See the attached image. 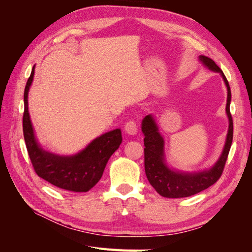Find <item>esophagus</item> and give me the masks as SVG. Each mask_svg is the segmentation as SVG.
Returning <instances> with one entry per match:
<instances>
[{
    "label": "esophagus",
    "instance_id": "34e87169",
    "mask_svg": "<svg viewBox=\"0 0 252 252\" xmlns=\"http://www.w3.org/2000/svg\"><path fill=\"white\" fill-rule=\"evenodd\" d=\"M125 131L130 134V135H134L138 132V126H136V123L133 121H129L125 125Z\"/></svg>",
    "mask_w": 252,
    "mask_h": 252
}]
</instances>
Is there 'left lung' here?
<instances>
[{
	"label": "left lung",
	"instance_id": "obj_1",
	"mask_svg": "<svg viewBox=\"0 0 252 252\" xmlns=\"http://www.w3.org/2000/svg\"><path fill=\"white\" fill-rule=\"evenodd\" d=\"M199 61L207 69L219 73L227 88L226 114L228 118V131L222 154L218 161L209 168L197 171H183L171 167L167 162L165 154V140L159 132L158 125L154 114H148L142 121V131L145 135V172L150 185L156 191L165 197H186L207 189L220 179L223 172L226 159L229 154L233 136V124L230 114L231 91L228 81L220 67L205 56H200Z\"/></svg>",
	"mask_w": 252,
	"mask_h": 252
}]
</instances>
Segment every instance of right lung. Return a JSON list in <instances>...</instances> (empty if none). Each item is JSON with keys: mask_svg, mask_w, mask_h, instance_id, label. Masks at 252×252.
I'll return each mask as SVG.
<instances>
[{"mask_svg": "<svg viewBox=\"0 0 252 252\" xmlns=\"http://www.w3.org/2000/svg\"><path fill=\"white\" fill-rule=\"evenodd\" d=\"M33 66L24 91L23 132L33 168L40 178L59 188L86 192L101 180L110 157L122 143L121 129L106 132L91 141L85 148L70 156H61L42 148L34 134L28 111V93L34 77Z\"/></svg>", "mask_w": 252, "mask_h": 252, "instance_id": "right-lung-1", "label": "right lung"}]
</instances>
